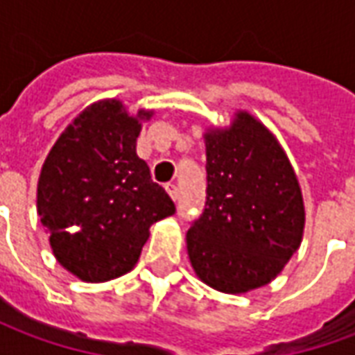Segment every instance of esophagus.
<instances>
[{
  "mask_svg": "<svg viewBox=\"0 0 355 355\" xmlns=\"http://www.w3.org/2000/svg\"><path fill=\"white\" fill-rule=\"evenodd\" d=\"M165 190H167V193L171 196V200L177 201L178 200V188L177 184H173V182H169V184H165Z\"/></svg>",
  "mask_w": 355,
  "mask_h": 355,
  "instance_id": "1",
  "label": "esophagus"
}]
</instances>
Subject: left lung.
I'll return each instance as SVG.
<instances>
[{"instance_id": "8db88e82", "label": "left lung", "mask_w": 355, "mask_h": 355, "mask_svg": "<svg viewBox=\"0 0 355 355\" xmlns=\"http://www.w3.org/2000/svg\"><path fill=\"white\" fill-rule=\"evenodd\" d=\"M207 203L186 234L201 282L228 295L264 287L302 243L304 200L275 135L247 110L209 127Z\"/></svg>"}]
</instances>
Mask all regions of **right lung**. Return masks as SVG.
I'll return each instance as SVG.
<instances>
[{
  "label": "right lung",
  "mask_w": 355,
  "mask_h": 355,
  "mask_svg": "<svg viewBox=\"0 0 355 355\" xmlns=\"http://www.w3.org/2000/svg\"><path fill=\"white\" fill-rule=\"evenodd\" d=\"M117 98L89 104L60 132L37 178V215L58 264L81 282L131 272L150 226L175 213L162 186L137 155L142 121Z\"/></svg>",
  "instance_id": "1"
}]
</instances>
